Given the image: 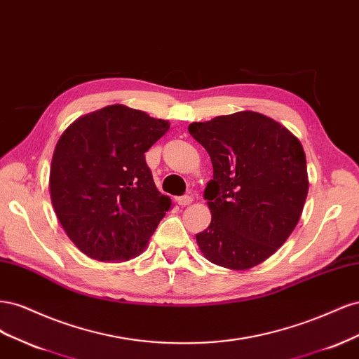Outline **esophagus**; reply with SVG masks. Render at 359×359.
Masks as SVG:
<instances>
[{"label": "esophagus", "mask_w": 359, "mask_h": 359, "mask_svg": "<svg viewBox=\"0 0 359 359\" xmlns=\"http://www.w3.org/2000/svg\"><path fill=\"white\" fill-rule=\"evenodd\" d=\"M193 202V196H189V194H186V196H181L178 198V203L181 206H186V205H190Z\"/></svg>", "instance_id": "esophagus-1"}]
</instances>
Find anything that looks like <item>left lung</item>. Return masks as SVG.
Here are the masks:
<instances>
[{
  "mask_svg": "<svg viewBox=\"0 0 359 359\" xmlns=\"http://www.w3.org/2000/svg\"><path fill=\"white\" fill-rule=\"evenodd\" d=\"M214 175L203 198L211 223L196 235L203 256L227 269L262 264L295 229L309 193L306 153L297 136L253 111L193 123Z\"/></svg>",
  "mask_w": 359,
  "mask_h": 359,
  "instance_id": "obj_1",
  "label": "left lung"
}]
</instances>
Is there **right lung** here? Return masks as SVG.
I'll return each instance as SVG.
<instances>
[{"label": "right lung", "mask_w": 359, "mask_h": 359, "mask_svg": "<svg viewBox=\"0 0 359 359\" xmlns=\"http://www.w3.org/2000/svg\"><path fill=\"white\" fill-rule=\"evenodd\" d=\"M166 119L111 104L72 123L52 156L53 211L72 243L102 262H124L148 245L172 201L161 194L145 153Z\"/></svg>", "instance_id": "1"}]
</instances>
